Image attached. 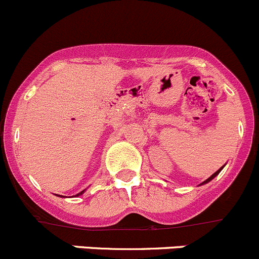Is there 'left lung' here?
<instances>
[{
    "label": "left lung",
    "instance_id": "left-lung-1",
    "mask_svg": "<svg viewBox=\"0 0 259 259\" xmlns=\"http://www.w3.org/2000/svg\"><path fill=\"white\" fill-rule=\"evenodd\" d=\"M222 168H223V166H222V167H221V168H219V170H217V171H216V172H214V174H212V175H211V176H209V178H208L207 180H205V181H203V182H202V184H201V185H205V184H207V182H209V181H211V180H212V179H214V178H216V176H217V175H219V174H220V172H221V170H222Z\"/></svg>",
    "mask_w": 259,
    "mask_h": 259
}]
</instances>
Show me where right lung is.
<instances>
[{
    "mask_svg": "<svg viewBox=\"0 0 259 259\" xmlns=\"http://www.w3.org/2000/svg\"><path fill=\"white\" fill-rule=\"evenodd\" d=\"M83 192H84V191H81V192H79V194H77V195H75V196H79V195L83 194Z\"/></svg>",
    "mask_w": 259,
    "mask_h": 259,
    "instance_id": "add662e5",
    "label": "right lung"
}]
</instances>
